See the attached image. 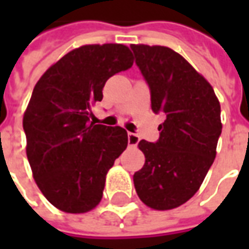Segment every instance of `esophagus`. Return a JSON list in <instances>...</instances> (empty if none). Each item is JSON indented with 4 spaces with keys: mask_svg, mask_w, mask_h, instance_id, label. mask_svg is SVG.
Instances as JSON below:
<instances>
[{
    "mask_svg": "<svg viewBox=\"0 0 249 249\" xmlns=\"http://www.w3.org/2000/svg\"><path fill=\"white\" fill-rule=\"evenodd\" d=\"M139 141H140L139 136L135 135V133H128V144H129V146H136L139 144Z\"/></svg>",
    "mask_w": 249,
    "mask_h": 249,
    "instance_id": "obj_1",
    "label": "esophagus"
}]
</instances>
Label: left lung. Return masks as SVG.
<instances>
[{
	"label": "left lung",
	"instance_id": "obj_1",
	"mask_svg": "<svg viewBox=\"0 0 249 249\" xmlns=\"http://www.w3.org/2000/svg\"><path fill=\"white\" fill-rule=\"evenodd\" d=\"M130 48L151 89L153 112L167 116L157 142H139L145 162L133 176L136 192L152 209L178 208L197 192L216 157L223 128L219 98L178 52L144 44Z\"/></svg>",
	"mask_w": 249,
	"mask_h": 249
}]
</instances>
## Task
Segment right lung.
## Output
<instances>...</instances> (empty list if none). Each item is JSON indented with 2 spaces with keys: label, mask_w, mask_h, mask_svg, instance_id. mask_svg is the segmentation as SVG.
Masks as SVG:
<instances>
[{
  "label": "right lung",
  "mask_w": 249,
  "mask_h": 249,
  "mask_svg": "<svg viewBox=\"0 0 249 249\" xmlns=\"http://www.w3.org/2000/svg\"><path fill=\"white\" fill-rule=\"evenodd\" d=\"M133 65L123 44L73 49L41 76L24 113L26 156L46 200L66 213H87L103 198L107 173L126 149L121 126L89 121L109 77Z\"/></svg>",
  "instance_id": "obj_1"
}]
</instances>
